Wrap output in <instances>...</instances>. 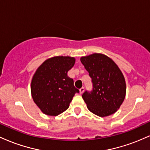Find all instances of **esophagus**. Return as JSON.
Returning <instances> with one entry per match:
<instances>
[{
  "label": "esophagus",
  "instance_id": "1",
  "mask_svg": "<svg viewBox=\"0 0 150 150\" xmlns=\"http://www.w3.org/2000/svg\"><path fill=\"white\" fill-rule=\"evenodd\" d=\"M84 91H85V88H84V87H81L80 89V94H82V93L84 92Z\"/></svg>",
  "mask_w": 150,
  "mask_h": 150
}]
</instances>
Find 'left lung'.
<instances>
[{
  "instance_id": "8db88e82",
  "label": "left lung",
  "mask_w": 150,
  "mask_h": 150,
  "mask_svg": "<svg viewBox=\"0 0 150 150\" xmlns=\"http://www.w3.org/2000/svg\"><path fill=\"white\" fill-rule=\"evenodd\" d=\"M92 78V91L82 98L91 112L105 117L116 112L124 101L126 85L124 76L115 62L106 55L93 53L80 58Z\"/></svg>"
}]
</instances>
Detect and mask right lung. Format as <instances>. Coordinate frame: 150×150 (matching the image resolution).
<instances>
[{
  "label": "right lung",
  "instance_id": "right-lung-1",
  "mask_svg": "<svg viewBox=\"0 0 150 150\" xmlns=\"http://www.w3.org/2000/svg\"><path fill=\"white\" fill-rule=\"evenodd\" d=\"M75 63L73 57L55 56L46 60L36 70L31 93L34 103L44 114H61L69 107L75 93H79L73 80L68 76Z\"/></svg>",
  "mask_w": 150,
  "mask_h": 150
}]
</instances>
